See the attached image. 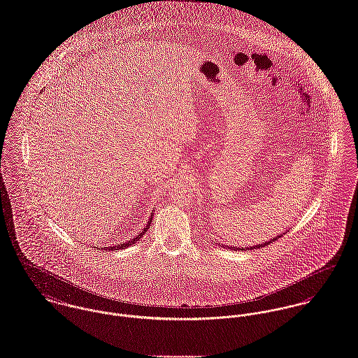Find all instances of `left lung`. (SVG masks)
<instances>
[{
    "label": "left lung",
    "instance_id": "obj_1",
    "mask_svg": "<svg viewBox=\"0 0 358 358\" xmlns=\"http://www.w3.org/2000/svg\"><path fill=\"white\" fill-rule=\"evenodd\" d=\"M282 235H283V234H282ZM282 235H278V236H275V238H272V239H269V241H268V242H264V243H261V245H257V246H252V248H246V250H249V249H250V250H255V249H259V248H262V246H266V245H269V243H272V242H275V241H278V239H279V238H280V236H282ZM228 249H231V250H235V252H236V250H245V249H243V248H242V249H241V248H232V246H227Z\"/></svg>",
    "mask_w": 358,
    "mask_h": 358
}]
</instances>
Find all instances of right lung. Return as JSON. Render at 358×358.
Instances as JSON below:
<instances>
[{"instance_id": "add662e5", "label": "right lung", "mask_w": 358, "mask_h": 358, "mask_svg": "<svg viewBox=\"0 0 358 358\" xmlns=\"http://www.w3.org/2000/svg\"><path fill=\"white\" fill-rule=\"evenodd\" d=\"M152 219H153V213L150 215V217H149V220H148V224H146V227L143 228L135 238H132L130 241H127V242H124V243H120V245H116V246H109V248H102L103 250L106 249V250H120V249H124V248H129L131 245H134V243H136V241H139L143 235H145V232L148 231V228L150 227V222H152ZM98 249H101V248H98Z\"/></svg>"}]
</instances>
